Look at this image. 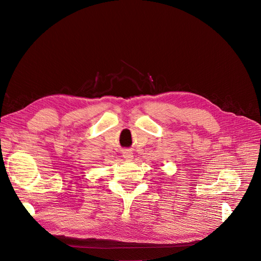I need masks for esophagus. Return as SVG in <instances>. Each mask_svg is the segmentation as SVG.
<instances>
[{
  "label": "esophagus",
  "mask_w": 261,
  "mask_h": 261,
  "mask_svg": "<svg viewBox=\"0 0 261 261\" xmlns=\"http://www.w3.org/2000/svg\"><path fill=\"white\" fill-rule=\"evenodd\" d=\"M134 153L130 151V150H125L123 152V158L124 159H127V160H130V159H133V157H134V155H133Z\"/></svg>",
  "instance_id": "1"
}]
</instances>
